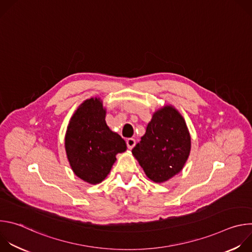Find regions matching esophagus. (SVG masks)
<instances>
[{
    "mask_svg": "<svg viewBox=\"0 0 252 252\" xmlns=\"http://www.w3.org/2000/svg\"><path fill=\"white\" fill-rule=\"evenodd\" d=\"M126 145H127L128 150H132L133 147L135 146V140H134V138H127V139H126Z\"/></svg>",
    "mask_w": 252,
    "mask_h": 252,
    "instance_id": "esophagus-1",
    "label": "esophagus"
}]
</instances>
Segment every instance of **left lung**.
<instances>
[{
    "instance_id": "8db88e82",
    "label": "left lung",
    "mask_w": 252,
    "mask_h": 252,
    "mask_svg": "<svg viewBox=\"0 0 252 252\" xmlns=\"http://www.w3.org/2000/svg\"><path fill=\"white\" fill-rule=\"evenodd\" d=\"M190 149L185 119L173 105L165 104L154 113L131 153L151 181L161 184L183 170Z\"/></svg>"
}]
</instances>
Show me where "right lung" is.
Instances as JSON below:
<instances>
[{"label": "right lung", "instance_id": "add662e5", "mask_svg": "<svg viewBox=\"0 0 252 252\" xmlns=\"http://www.w3.org/2000/svg\"><path fill=\"white\" fill-rule=\"evenodd\" d=\"M106 110L100 97L84 100L71 116L64 149L74 173L90 185H97L110 173L116 156L126 151L122 136L105 123Z\"/></svg>", "mask_w": 252, "mask_h": 252}]
</instances>
